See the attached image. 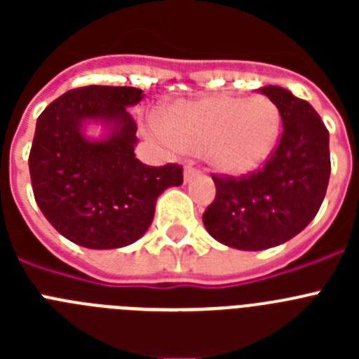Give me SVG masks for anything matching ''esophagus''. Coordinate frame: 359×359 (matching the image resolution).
Wrapping results in <instances>:
<instances>
[{
	"label": "esophagus",
	"mask_w": 359,
	"mask_h": 359,
	"mask_svg": "<svg viewBox=\"0 0 359 359\" xmlns=\"http://www.w3.org/2000/svg\"><path fill=\"white\" fill-rule=\"evenodd\" d=\"M199 174H201V170L196 169V167H192V165H187V167H185V182H190L192 177L199 176Z\"/></svg>",
	"instance_id": "esophagus-1"
}]
</instances>
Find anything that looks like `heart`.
I'll list each match as a JSON object with an SVG mask.
<instances>
[{"label":"heart","instance_id":"obj_1","mask_svg":"<svg viewBox=\"0 0 359 359\" xmlns=\"http://www.w3.org/2000/svg\"><path fill=\"white\" fill-rule=\"evenodd\" d=\"M170 144L203 156L215 170L243 176L271 154L280 135V109L266 95L180 100L161 113Z\"/></svg>","mask_w":359,"mask_h":359}]
</instances>
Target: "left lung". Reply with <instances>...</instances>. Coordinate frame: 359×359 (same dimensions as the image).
<instances>
[{
	"label": "left lung",
	"instance_id": "obj_1",
	"mask_svg": "<svg viewBox=\"0 0 359 359\" xmlns=\"http://www.w3.org/2000/svg\"><path fill=\"white\" fill-rule=\"evenodd\" d=\"M280 109L277 147L259 170L212 174L215 198L203 214L207 231L237 250H268L293 239L318 214L331 176L329 131L309 102L278 86L261 88Z\"/></svg>",
	"mask_w": 359,
	"mask_h": 359
}]
</instances>
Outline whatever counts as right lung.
<instances>
[{"instance_id": "right-lung-1", "label": "right lung", "mask_w": 359, "mask_h": 359, "mask_svg": "<svg viewBox=\"0 0 359 359\" xmlns=\"http://www.w3.org/2000/svg\"><path fill=\"white\" fill-rule=\"evenodd\" d=\"M144 98L129 86H84L55 98L37 118L28 167L34 198L50 224L91 250L122 248L145 233L158 196L183 183V167L135 156L136 122L126 107ZM114 123L107 141L81 136L84 119Z\"/></svg>"}]
</instances>
